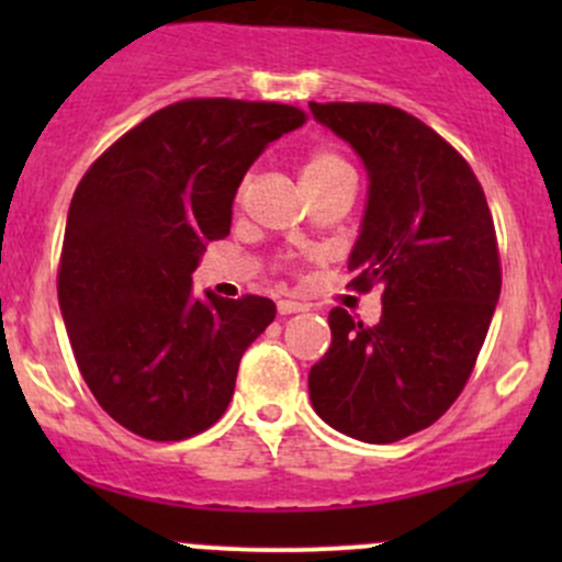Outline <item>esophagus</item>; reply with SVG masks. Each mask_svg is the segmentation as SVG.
<instances>
[{
  "instance_id": "esophagus-1",
  "label": "esophagus",
  "mask_w": 562,
  "mask_h": 562,
  "mask_svg": "<svg viewBox=\"0 0 562 562\" xmlns=\"http://www.w3.org/2000/svg\"><path fill=\"white\" fill-rule=\"evenodd\" d=\"M277 310H280V315H293V313H304L307 304L293 302V299H282V302H277Z\"/></svg>"
}]
</instances>
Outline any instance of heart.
I'll list each match as a JSON object with an SVG mask.
<instances>
[{"label": "heart", "instance_id": "heart-1", "mask_svg": "<svg viewBox=\"0 0 562 562\" xmlns=\"http://www.w3.org/2000/svg\"><path fill=\"white\" fill-rule=\"evenodd\" d=\"M342 173H353V168H350V162L334 149L310 151V155L304 157V162H302V181H304V187H307V190L326 184V181L337 179V176H342ZM245 190H247V181L241 184L239 198L245 195Z\"/></svg>", "mask_w": 562, "mask_h": 562}]
</instances>
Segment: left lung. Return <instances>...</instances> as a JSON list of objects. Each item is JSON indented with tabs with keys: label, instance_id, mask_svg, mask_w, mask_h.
Wrapping results in <instances>:
<instances>
[{
	"label": "left lung",
	"instance_id": "8db88e82",
	"mask_svg": "<svg viewBox=\"0 0 562 562\" xmlns=\"http://www.w3.org/2000/svg\"><path fill=\"white\" fill-rule=\"evenodd\" d=\"M370 173L348 285L383 288L364 326L328 313L331 345L310 370L317 416L348 438L394 443L438 422L468 383L501 296V252L486 195L462 155L386 103H310Z\"/></svg>",
	"mask_w": 562,
	"mask_h": 562
}]
</instances>
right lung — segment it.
Segmentation results:
<instances>
[{
    "mask_svg": "<svg viewBox=\"0 0 562 562\" xmlns=\"http://www.w3.org/2000/svg\"><path fill=\"white\" fill-rule=\"evenodd\" d=\"M304 122L285 103L179 100L113 140L76 187L59 307L89 391L130 432L184 440L228 407L277 307L252 293L192 299V271L206 241L231 234L255 157Z\"/></svg>",
    "mask_w": 562,
    "mask_h": 562,
    "instance_id": "1",
    "label": "right lung"
}]
</instances>
